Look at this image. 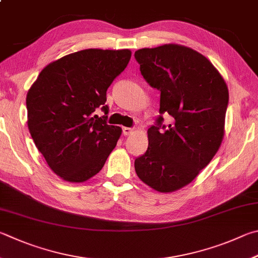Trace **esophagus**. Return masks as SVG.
<instances>
[{
  "label": "esophagus",
  "instance_id": "esophagus-1",
  "mask_svg": "<svg viewBox=\"0 0 258 258\" xmlns=\"http://www.w3.org/2000/svg\"><path fill=\"white\" fill-rule=\"evenodd\" d=\"M121 130H123L124 135H130V134L133 133V128H131V127H123Z\"/></svg>",
  "mask_w": 258,
  "mask_h": 258
}]
</instances>
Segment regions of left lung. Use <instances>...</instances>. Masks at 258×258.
<instances>
[{
	"instance_id": "obj_1",
	"label": "left lung",
	"mask_w": 258,
	"mask_h": 258,
	"mask_svg": "<svg viewBox=\"0 0 258 258\" xmlns=\"http://www.w3.org/2000/svg\"><path fill=\"white\" fill-rule=\"evenodd\" d=\"M134 56L144 80L160 91V115L148 130L149 147L135 159V171L153 189L169 193L189 184L218 152L228 88L205 56L185 46L142 48ZM163 114L173 117L169 125L162 124Z\"/></svg>"
}]
</instances>
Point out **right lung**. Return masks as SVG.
I'll list each match as a JSON object with an SVG mask.
<instances>
[{"label": "right lung", "mask_w": 258, "mask_h": 258, "mask_svg": "<svg viewBox=\"0 0 258 258\" xmlns=\"http://www.w3.org/2000/svg\"><path fill=\"white\" fill-rule=\"evenodd\" d=\"M131 50L83 49L48 64L27 93L28 128L62 179L98 174L116 147L119 126L107 124V89L127 67ZM101 109L105 115H94Z\"/></svg>", "instance_id": "add662e5"}]
</instances>
